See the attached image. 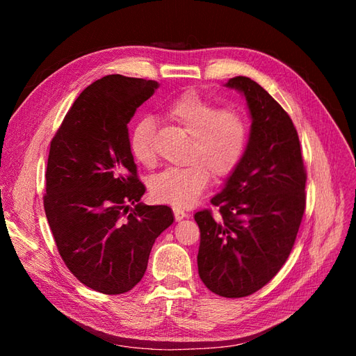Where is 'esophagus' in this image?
Segmentation results:
<instances>
[{
    "label": "esophagus",
    "mask_w": 356,
    "mask_h": 356,
    "mask_svg": "<svg viewBox=\"0 0 356 356\" xmlns=\"http://www.w3.org/2000/svg\"><path fill=\"white\" fill-rule=\"evenodd\" d=\"M174 215H175L177 221H181L182 218L187 217V212L184 209H181V208H174Z\"/></svg>",
    "instance_id": "obj_1"
}]
</instances>
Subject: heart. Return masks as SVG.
Listing matches in <instances>:
<instances>
[{
  "instance_id": "heart-1",
  "label": "heart",
  "mask_w": 356,
  "mask_h": 356,
  "mask_svg": "<svg viewBox=\"0 0 356 356\" xmlns=\"http://www.w3.org/2000/svg\"><path fill=\"white\" fill-rule=\"evenodd\" d=\"M165 114L190 136L187 165L159 172L149 179V191L160 202L188 207L208 187L211 175L225 178L239 168L246 152L250 126L241 111L220 108L196 92L178 96L166 106ZM129 147L139 163H154L153 120L141 118L135 123Z\"/></svg>"
}]
</instances>
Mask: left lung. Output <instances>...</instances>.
Returning a JSON list of instances; mask_svg holds the SVG:
<instances>
[{"label": "left lung", "mask_w": 356, "mask_h": 356, "mask_svg": "<svg viewBox=\"0 0 356 356\" xmlns=\"http://www.w3.org/2000/svg\"><path fill=\"white\" fill-rule=\"evenodd\" d=\"M225 86L243 93L252 123L239 168L211 199L221 217L209 209L195 213L197 267L212 293L239 298L270 282L285 264L305 213L307 175L298 134L282 106L242 75Z\"/></svg>", "instance_id": "obj_1"}]
</instances>
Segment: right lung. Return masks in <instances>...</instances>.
Wrapping results in <instances>:
<instances>
[{
  "instance_id": "add662e5",
  "label": "right lung",
  "mask_w": 356,
  "mask_h": 356,
  "mask_svg": "<svg viewBox=\"0 0 356 356\" xmlns=\"http://www.w3.org/2000/svg\"><path fill=\"white\" fill-rule=\"evenodd\" d=\"M157 88L120 74L96 80L50 143L42 197L50 230L70 272L102 294L141 281L156 239L174 222L166 204L139 202L145 187L129 147L127 124Z\"/></svg>"
}]
</instances>
